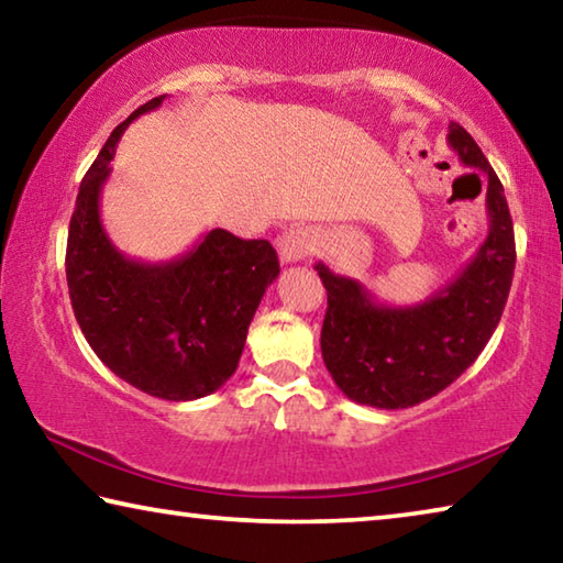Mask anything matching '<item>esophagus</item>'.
<instances>
[{"instance_id":"esophagus-1","label":"esophagus","mask_w":563,"mask_h":563,"mask_svg":"<svg viewBox=\"0 0 563 563\" xmlns=\"http://www.w3.org/2000/svg\"><path fill=\"white\" fill-rule=\"evenodd\" d=\"M316 233L308 231V228H290V231H285L278 241L280 258L285 263H300L316 251Z\"/></svg>"}]
</instances>
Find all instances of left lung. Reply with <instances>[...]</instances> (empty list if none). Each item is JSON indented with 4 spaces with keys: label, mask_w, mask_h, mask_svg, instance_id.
<instances>
[{
    "label": "left lung",
    "mask_w": 563,
    "mask_h": 563,
    "mask_svg": "<svg viewBox=\"0 0 563 563\" xmlns=\"http://www.w3.org/2000/svg\"><path fill=\"white\" fill-rule=\"evenodd\" d=\"M446 141L464 166L487 176L489 213L487 241L446 288L409 308H389L362 283L316 265L328 290L322 360L352 402L379 409L424 402L479 357L501 320L517 263L504 186L460 123H450Z\"/></svg>",
    "instance_id": "8db88e82"
}]
</instances>
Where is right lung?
<instances>
[{
    "label": "right lung",
    "mask_w": 563,
    "mask_h": 563,
    "mask_svg": "<svg viewBox=\"0 0 563 563\" xmlns=\"http://www.w3.org/2000/svg\"><path fill=\"white\" fill-rule=\"evenodd\" d=\"M164 99L119 123L84 176L66 241V283L84 338L113 375L151 397L188 402L235 373L247 325L280 263L268 241H243L223 228L168 263L131 261L109 241L99 216L109 164L129 123Z\"/></svg>",
    "instance_id": "right-lung-1"
}]
</instances>
